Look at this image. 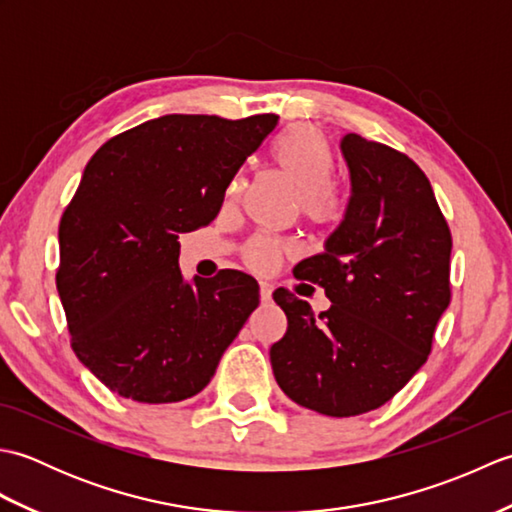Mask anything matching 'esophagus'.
<instances>
[{
    "instance_id": "1",
    "label": "esophagus",
    "mask_w": 512,
    "mask_h": 512,
    "mask_svg": "<svg viewBox=\"0 0 512 512\" xmlns=\"http://www.w3.org/2000/svg\"><path fill=\"white\" fill-rule=\"evenodd\" d=\"M259 299H262L264 303L273 299V286H270V284H259Z\"/></svg>"
}]
</instances>
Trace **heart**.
Masks as SVG:
<instances>
[{"mask_svg": "<svg viewBox=\"0 0 512 512\" xmlns=\"http://www.w3.org/2000/svg\"><path fill=\"white\" fill-rule=\"evenodd\" d=\"M273 165L299 195V211L314 224L330 222L341 209L339 191L330 180L332 151L328 138L314 125H292L275 140ZM244 189V180H235L228 189V198H237ZM279 248L266 239L248 244L246 259L257 270H268L275 264Z\"/></svg>", "mask_w": 512, "mask_h": 512, "instance_id": "obj_1", "label": "heart"}]
</instances>
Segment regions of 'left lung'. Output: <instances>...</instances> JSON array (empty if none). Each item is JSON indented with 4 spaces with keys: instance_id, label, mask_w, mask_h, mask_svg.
<instances>
[{
    "instance_id": "left-lung-1",
    "label": "left lung",
    "mask_w": 512,
    "mask_h": 512,
    "mask_svg": "<svg viewBox=\"0 0 512 512\" xmlns=\"http://www.w3.org/2000/svg\"><path fill=\"white\" fill-rule=\"evenodd\" d=\"M350 198L325 250L295 277L325 288L332 306L279 288L284 339L270 347L281 391L323 416L350 418L385 405L427 361L451 301V231L416 162L358 134L341 138Z\"/></svg>"
}]
</instances>
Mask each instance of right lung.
Masks as SVG:
<instances>
[{
  "label": "right lung",
  "mask_w": 512,
  "mask_h": 512,
  "mask_svg": "<svg viewBox=\"0 0 512 512\" xmlns=\"http://www.w3.org/2000/svg\"><path fill=\"white\" fill-rule=\"evenodd\" d=\"M277 121L167 114L107 140L85 167L59 224L57 290L74 354L114 394L149 405L200 394L259 306L239 270L184 281L178 233L215 220Z\"/></svg>",
  "instance_id": "add662e5"
}]
</instances>
